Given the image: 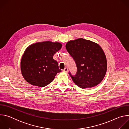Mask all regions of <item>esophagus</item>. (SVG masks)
I'll use <instances>...</instances> for the list:
<instances>
[{
    "label": "esophagus",
    "mask_w": 129,
    "mask_h": 129,
    "mask_svg": "<svg viewBox=\"0 0 129 129\" xmlns=\"http://www.w3.org/2000/svg\"><path fill=\"white\" fill-rule=\"evenodd\" d=\"M63 71L64 72H67L68 71V69L67 68H65L64 70H63Z\"/></svg>",
    "instance_id": "obj_1"
}]
</instances>
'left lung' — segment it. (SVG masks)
Listing matches in <instances>:
<instances>
[{"instance_id":"1","label":"left lung","mask_w":129,"mask_h":129,"mask_svg":"<svg viewBox=\"0 0 129 129\" xmlns=\"http://www.w3.org/2000/svg\"><path fill=\"white\" fill-rule=\"evenodd\" d=\"M66 48L77 66L75 76L69 73L78 87H93L103 81L107 72V63L105 53L99 44L79 38L67 42Z\"/></svg>"}]
</instances>
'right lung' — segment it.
<instances>
[{
    "label": "right lung",
    "instance_id": "add662e5",
    "mask_svg": "<svg viewBox=\"0 0 129 129\" xmlns=\"http://www.w3.org/2000/svg\"><path fill=\"white\" fill-rule=\"evenodd\" d=\"M60 42L49 41L37 42L25 50L20 63L22 75L31 85L43 87L53 81L61 71L53 55L62 47Z\"/></svg>",
    "mask_w": 129,
    "mask_h": 129
}]
</instances>
